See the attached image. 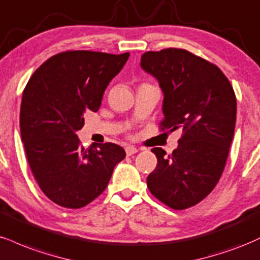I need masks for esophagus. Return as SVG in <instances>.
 <instances>
[{"label":"esophagus","instance_id":"34e87169","mask_svg":"<svg viewBox=\"0 0 260 260\" xmlns=\"http://www.w3.org/2000/svg\"><path fill=\"white\" fill-rule=\"evenodd\" d=\"M137 151H139V149H137L136 147H134V146H127L126 148H125V152H126V155H133V154H135V153H137Z\"/></svg>","mask_w":260,"mask_h":260}]
</instances>
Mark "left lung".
<instances>
[{"label": "left lung", "instance_id": "1", "mask_svg": "<svg viewBox=\"0 0 260 260\" xmlns=\"http://www.w3.org/2000/svg\"><path fill=\"white\" fill-rule=\"evenodd\" d=\"M141 68L163 91L161 130L181 129L170 155L159 147L147 187L173 209H186L204 200L218 184L236 124V96L218 67L191 52L167 48L146 52Z\"/></svg>", "mask_w": 260, "mask_h": 260}]
</instances>
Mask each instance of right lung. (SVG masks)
<instances>
[{
  "label": "right lung",
  "mask_w": 260,
  "mask_h": 260,
  "mask_svg": "<svg viewBox=\"0 0 260 260\" xmlns=\"http://www.w3.org/2000/svg\"><path fill=\"white\" fill-rule=\"evenodd\" d=\"M130 53L67 51L35 70L23 92L20 135L40 188L52 202L78 209L106 190L123 147L100 143L84 148L76 131L84 114L99 111L108 84Z\"/></svg>",
  "instance_id": "1"
}]
</instances>
